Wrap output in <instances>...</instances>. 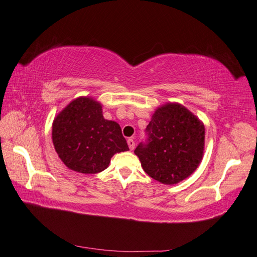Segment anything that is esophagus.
Masks as SVG:
<instances>
[{
	"label": "esophagus",
	"instance_id": "34e87169",
	"mask_svg": "<svg viewBox=\"0 0 257 257\" xmlns=\"http://www.w3.org/2000/svg\"><path fill=\"white\" fill-rule=\"evenodd\" d=\"M128 146H129V149L130 150H134L135 149V140L133 138L128 139Z\"/></svg>",
	"mask_w": 257,
	"mask_h": 257
}]
</instances>
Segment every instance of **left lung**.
Instances as JSON below:
<instances>
[{
  "instance_id": "8db88e82",
  "label": "left lung",
  "mask_w": 257,
  "mask_h": 257,
  "mask_svg": "<svg viewBox=\"0 0 257 257\" xmlns=\"http://www.w3.org/2000/svg\"><path fill=\"white\" fill-rule=\"evenodd\" d=\"M148 138L135 150L145 172L163 184L192 174L203 157L205 129L201 120L177 102L159 107L147 125Z\"/></svg>"
}]
</instances>
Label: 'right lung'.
I'll list each match as a JSON object with an SVG mask.
<instances>
[{"instance_id": "right-lung-1", "label": "right lung", "mask_w": 257, "mask_h": 257, "mask_svg": "<svg viewBox=\"0 0 257 257\" xmlns=\"http://www.w3.org/2000/svg\"><path fill=\"white\" fill-rule=\"evenodd\" d=\"M52 138L64 165L79 173L101 172L114 154L129 150L120 125L103 118L101 105L90 97L76 98L57 114Z\"/></svg>"}]
</instances>
